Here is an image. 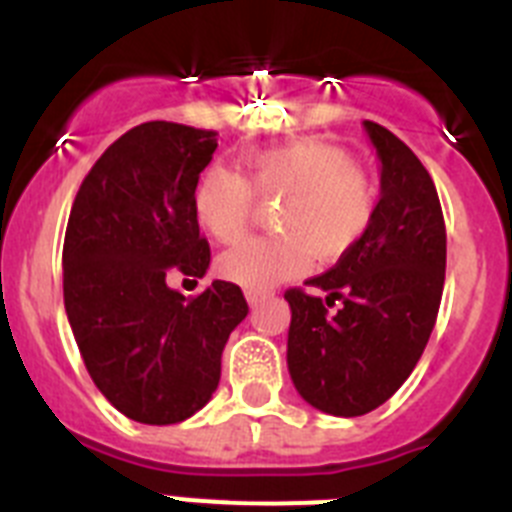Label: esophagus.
<instances>
[{
  "label": "esophagus",
  "instance_id": "obj_1",
  "mask_svg": "<svg viewBox=\"0 0 512 512\" xmlns=\"http://www.w3.org/2000/svg\"><path fill=\"white\" fill-rule=\"evenodd\" d=\"M264 297H266V292H256V289H248V292H246V300H248V305H251V307L259 305Z\"/></svg>",
  "mask_w": 512,
  "mask_h": 512
}]
</instances>
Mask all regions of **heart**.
<instances>
[{"instance_id": "1", "label": "heart", "mask_w": 512, "mask_h": 512, "mask_svg": "<svg viewBox=\"0 0 512 512\" xmlns=\"http://www.w3.org/2000/svg\"><path fill=\"white\" fill-rule=\"evenodd\" d=\"M251 182L238 171L210 166L194 187L192 207L202 228L220 243L246 238L256 194L284 202L277 228L284 235L251 241L220 259L230 282L264 292L300 277L312 256L330 264L354 251L372 228L377 184L346 148L328 140H297L248 158Z\"/></svg>"}]
</instances>
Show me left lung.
I'll use <instances>...</instances> for the list:
<instances>
[{"instance_id": "obj_1", "label": "left lung", "mask_w": 512, "mask_h": 512, "mask_svg": "<svg viewBox=\"0 0 512 512\" xmlns=\"http://www.w3.org/2000/svg\"><path fill=\"white\" fill-rule=\"evenodd\" d=\"M364 128L382 164L372 228L333 269L307 279L315 292H284L289 377L302 400L338 418L372 413L400 390L431 338L446 279L431 174L395 133L372 120Z\"/></svg>"}]
</instances>
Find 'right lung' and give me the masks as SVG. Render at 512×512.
I'll list each match as a JSON object with an SVG mask.
<instances>
[{
  "label": "right lung",
  "mask_w": 512,
  "mask_h": 512,
  "mask_svg": "<svg viewBox=\"0 0 512 512\" xmlns=\"http://www.w3.org/2000/svg\"><path fill=\"white\" fill-rule=\"evenodd\" d=\"M215 130L153 120L128 130L81 182L63 241V305L97 390L130 420L192 418L220 382V359L248 302L233 282L197 297L166 284L202 279L210 246L192 197Z\"/></svg>",
  "instance_id": "obj_1"
}]
</instances>
